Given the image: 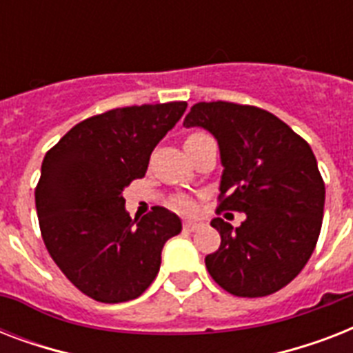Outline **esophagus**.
I'll return each instance as SVG.
<instances>
[{
	"label": "esophagus",
	"instance_id": "34e87169",
	"mask_svg": "<svg viewBox=\"0 0 353 353\" xmlns=\"http://www.w3.org/2000/svg\"><path fill=\"white\" fill-rule=\"evenodd\" d=\"M199 227H201V223H198V221H192V220H185L183 221V229L185 231H198Z\"/></svg>",
	"mask_w": 353,
	"mask_h": 353
}]
</instances>
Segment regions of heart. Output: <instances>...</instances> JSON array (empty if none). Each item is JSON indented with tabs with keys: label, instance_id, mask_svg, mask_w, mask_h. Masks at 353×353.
<instances>
[{
	"label": "heart",
	"instance_id": "b5f03b06",
	"mask_svg": "<svg viewBox=\"0 0 353 353\" xmlns=\"http://www.w3.org/2000/svg\"><path fill=\"white\" fill-rule=\"evenodd\" d=\"M203 137V133H192V135H188L187 141H194V139ZM174 209L179 210V212H194L196 209V203H194L190 198H176L174 199Z\"/></svg>",
	"mask_w": 353,
	"mask_h": 353
}]
</instances>
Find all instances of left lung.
I'll return each instance as SVG.
<instances>
[{
    "label": "left lung",
    "mask_w": 353,
    "mask_h": 353,
    "mask_svg": "<svg viewBox=\"0 0 353 353\" xmlns=\"http://www.w3.org/2000/svg\"><path fill=\"white\" fill-rule=\"evenodd\" d=\"M183 126L214 135L220 209L247 216L236 229L210 221L221 245L205 256L207 271L236 296L282 290L304 269L323 225L324 181L310 144L273 113L234 102H198Z\"/></svg>",
    "instance_id": "obj_1"
}]
</instances>
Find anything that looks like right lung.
Wrapping results in <instances>:
<instances>
[{
	"mask_svg": "<svg viewBox=\"0 0 353 353\" xmlns=\"http://www.w3.org/2000/svg\"><path fill=\"white\" fill-rule=\"evenodd\" d=\"M185 110L187 102L110 110L79 122L43 157L34 190L41 238L69 282L93 301L143 295L166 240L181 232V220L165 207L132 220L122 190L144 177Z\"/></svg>",
	"mask_w": 353,
	"mask_h": 353,
	"instance_id": "add662e5",
	"label": "right lung"
}]
</instances>
